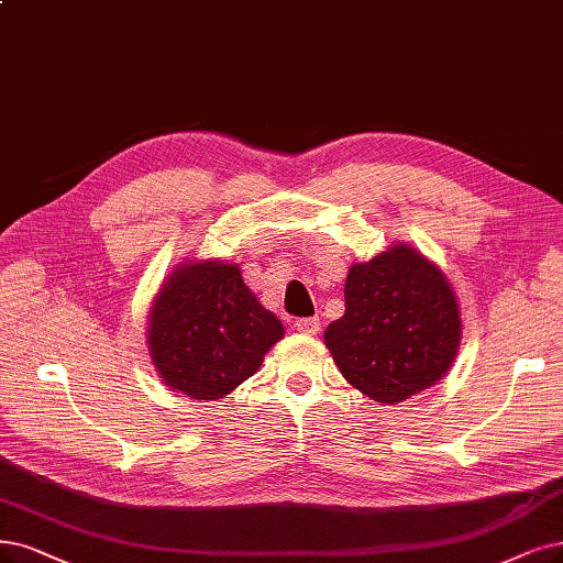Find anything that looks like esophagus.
I'll list each match as a JSON object with an SVG mask.
<instances>
[{
    "instance_id": "1",
    "label": "esophagus",
    "mask_w": 563,
    "mask_h": 563,
    "mask_svg": "<svg viewBox=\"0 0 563 563\" xmlns=\"http://www.w3.org/2000/svg\"><path fill=\"white\" fill-rule=\"evenodd\" d=\"M295 327H297V331H301V334L313 336L320 331V318H301L295 322Z\"/></svg>"
}]
</instances>
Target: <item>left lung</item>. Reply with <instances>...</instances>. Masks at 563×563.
I'll use <instances>...</instances> for the list:
<instances>
[{
    "label": "left lung",
    "mask_w": 563,
    "mask_h": 563,
    "mask_svg": "<svg viewBox=\"0 0 563 563\" xmlns=\"http://www.w3.org/2000/svg\"><path fill=\"white\" fill-rule=\"evenodd\" d=\"M462 310L439 264L397 241L345 278V313L324 331L343 378L378 404L439 383L462 343Z\"/></svg>",
    "instance_id": "1"
}]
</instances>
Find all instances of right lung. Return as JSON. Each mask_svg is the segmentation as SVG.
Instances as JSON below:
<instances>
[{
  "label": "right lung",
  "instance_id": "right-lung-1",
  "mask_svg": "<svg viewBox=\"0 0 563 563\" xmlns=\"http://www.w3.org/2000/svg\"><path fill=\"white\" fill-rule=\"evenodd\" d=\"M285 336L283 322L243 283L239 264L185 260L159 285L145 343L162 383L216 401L262 366Z\"/></svg>",
  "mask_w": 563,
  "mask_h": 563
}]
</instances>
